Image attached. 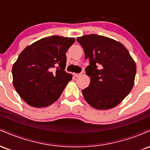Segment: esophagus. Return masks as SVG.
I'll return each mask as SVG.
<instances>
[{
	"label": "esophagus",
	"mask_w": 150,
	"mask_h": 150,
	"mask_svg": "<svg viewBox=\"0 0 150 150\" xmlns=\"http://www.w3.org/2000/svg\"><path fill=\"white\" fill-rule=\"evenodd\" d=\"M81 75H82V73H74V75H75V77H80Z\"/></svg>",
	"instance_id": "34e87169"
}]
</instances>
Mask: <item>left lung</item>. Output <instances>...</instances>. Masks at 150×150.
Instances as JSON below:
<instances>
[{"instance_id":"1","label":"left lung","mask_w":150,"mask_h":150,"mask_svg":"<svg viewBox=\"0 0 150 150\" xmlns=\"http://www.w3.org/2000/svg\"><path fill=\"white\" fill-rule=\"evenodd\" d=\"M77 41L89 60L85 71L90 84L82 90L84 98L98 110L115 107L133 87L135 61L121 43L111 38L89 34L77 37Z\"/></svg>"}]
</instances>
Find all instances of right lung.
Masks as SVG:
<instances>
[{"mask_svg":"<svg viewBox=\"0 0 150 150\" xmlns=\"http://www.w3.org/2000/svg\"><path fill=\"white\" fill-rule=\"evenodd\" d=\"M74 42L75 38L51 36L27 46L19 55L12 68L13 82L27 104L41 108L58 100L72 80L65 71V53Z\"/></svg>","mask_w":150,"mask_h":150,"instance_id":"1","label":"right lung"}]
</instances>
